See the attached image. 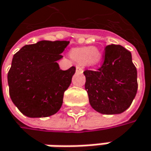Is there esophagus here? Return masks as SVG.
<instances>
[{
  "instance_id": "obj_1",
  "label": "esophagus",
  "mask_w": 151,
  "mask_h": 151,
  "mask_svg": "<svg viewBox=\"0 0 151 151\" xmlns=\"http://www.w3.org/2000/svg\"><path fill=\"white\" fill-rule=\"evenodd\" d=\"M76 72L77 73H80V74H82L83 72V67L82 66L81 64L76 65Z\"/></svg>"
}]
</instances>
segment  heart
Instances as JSON below:
<instances>
[{
    "mask_svg": "<svg viewBox=\"0 0 151 151\" xmlns=\"http://www.w3.org/2000/svg\"><path fill=\"white\" fill-rule=\"evenodd\" d=\"M69 56L78 64L96 67L103 61V53L96 47H80L70 50Z\"/></svg>",
    "mask_w": 151,
    "mask_h": 151,
    "instance_id": "b5f03b06",
    "label": "heart"
}]
</instances>
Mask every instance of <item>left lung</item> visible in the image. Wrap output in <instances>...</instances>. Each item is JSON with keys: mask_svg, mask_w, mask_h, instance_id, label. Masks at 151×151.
<instances>
[{"mask_svg": "<svg viewBox=\"0 0 151 151\" xmlns=\"http://www.w3.org/2000/svg\"><path fill=\"white\" fill-rule=\"evenodd\" d=\"M85 89L91 107L104 115L124 112L137 91V72L131 53L121 45L105 47L104 63L96 70H85Z\"/></svg>", "mask_w": 151, "mask_h": 151, "instance_id": "left-lung-1", "label": "left lung"}]
</instances>
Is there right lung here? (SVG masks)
Returning <instances> with one entry per match:
<instances>
[{
  "instance_id": "right-lung-1",
  "label": "right lung",
  "mask_w": 151,
  "mask_h": 151,
  "mask_svg": "<svg viewBox=\"0 0 151 151\" xmlns=\"http://www.w3.org/2000/svg\"><path fill=\"white\" fill-rule=\"evenodd\" d=\"M69 42L40 41L25 45L13 57L8 74L12 102L26 116L47 117L61 109L76 68L60 69L57 61Z\"/></svg>"
}]
</instances>
